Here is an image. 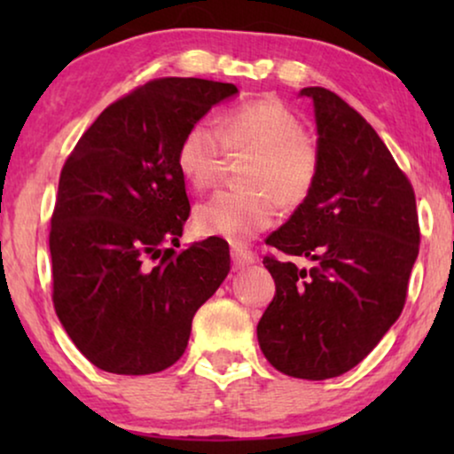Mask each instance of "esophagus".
<instances>
[{
	"mask_svg": "<svg viewBox=\"0 0 454 454\" xmlns=\"http://www.w3.org/2000/svg\"><path fill=\"white\" fill-rule=\"evenodd\" d=\"M231 258L235 269H244V266L256 262V254L244 246H231Z\"/></svg>",
	"mask_w": 454,
	"mask_h": 454,
	"instance_id": "obj_1",
	"label": "esophagus"
}]
</instances>
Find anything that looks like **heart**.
I'll return each instance as SVG.
<instances>
[{
	"label": "heart",
	"instance_id": "obj_1",
	"mask_svg": "<svg viewBox=\"0 0 454 454\" xmlns=\"http://www.w3.org/2000/svg\"><path fill=\"white\" fill-rule=\"evenodd\" d=\"M250 154L239 190H223L194 213L200 235L244 241L275 221L277 204L294 210L308 200L320 169L316 142L300 117L277 98H258L225 111L216 128L194 121L177 145L176 165L194 190L219 177L223 154Z\"/></svg>",
	"mask_w": 454,
	"mask_h": 454
}]
</instances>
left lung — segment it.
Segmentation results:
<instances>
[{
	"label": "left lung",
	"instance_id": "1",
	"mask_svg": "<svg viewBox=\"0 0 454 454\" xmlns=\"http://www.w3.org/2000/svg\"><path fill=\"white\" fill-rule=\"evenodd\" d=\"M301 95L314 101L320 169L308 200L266 238L283 256L262 260L277 294L258 343L283 374L326 380L356 368L401 316L419 221L413 185L376 129L333 90Z\"/></svg>",
	"mask_w": 454,
	"mask_h": 454
}]
</instances>
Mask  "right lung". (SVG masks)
<instances>
[{"label": "right lung", "instance_id": "add662e5", "mask_svg": "<svg viewBox=\"0 0 454 454\" xmlns=\"http://www.w3.org/2000/svg\"><path fill=\"white\" fill-rule=\"evenodd\" d=\"M235 84L159 78L117 98L86 129L59 176L49 250L53 308L97 368L142 376L188 347L192 318L225 281L221 238L176 252L190 216L176 165L185 129Z\"/></svg>", "mask_w": 454, "mask_h": 454}]
</instances>
